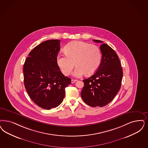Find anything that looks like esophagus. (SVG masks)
Instances as JSON below:
<instances>
[{
    "label": "esophagus",
    "instance_id": "1",
    "mask_svg": "<svg viewBox=\"0 0 148 148\" xmlns=\"http://www.w3.org/2000/svg\"><path fill=\"white\" fill-rule=\"evenodd\" d=\"M77 81V80H75V79H71V82L73 84V83H74L75 82H76Z\"/></svg>",
    "mask_w": 148,
    "mask_h": 148
}]
</instances>
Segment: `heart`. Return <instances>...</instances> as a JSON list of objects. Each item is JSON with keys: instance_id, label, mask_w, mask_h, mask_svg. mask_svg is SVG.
Masks as SVG:
<instances>
[{"instance_id": "obj_1", "label": "heart", "mask_w": 148, "mask_h": 148, "mask_svg": "<svg viewBox=\"0 0 148 148\" xmlns=\"http://www.w3.org/2000/svg\"><path fill=\"white\" fill-rule=\"evenodd\" d=\"M66 55L59 54L57 63L64 75L71 74L75 65L74 75L82 77L84 74L91 76L95 74L100 66L102 53L99 48L94 45L80 41H73L65 46Z\"/></svg>"}]
</instances>
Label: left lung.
<instances>
[{"mask_svg":"<svg viewBox=\"0 0 148 148\" xmlns=\"http://www.w3.org/2000/svg\"><path fill=\"white\" fill-rule=\"evenodd\" d=\"M100 49L102 54L100 66L92 76L83 80L84 86L81 92L82 100L93 107H104L112 101L121 87L123 76L116 52L107 44L103 43Z\"/></svg>","mask_w":148,"mask_h":148,"instance_id":"left-lung-1","label":"left lung"}]
</instances>
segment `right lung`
Returning <instances> with one entry per match:
<instances>
[{
	"instance_id": "add662e5",
	"label": "right lung",
	"mask_w": 148,
	"mask_h": 148,
	"mask_svg": "<svg viewBox=\"0 0 148 148\" xmlns=\"http://www.w3.org/2000/svg\"><path fill=\"white\" fill-rule=\"evenodd\" d=\"M60 50V40L45 41L29 52L24 63L26 91L31 99L44 109L58 107L65 96V88L71 84L57 64Z\"/></svg>"
}]
</instances>
